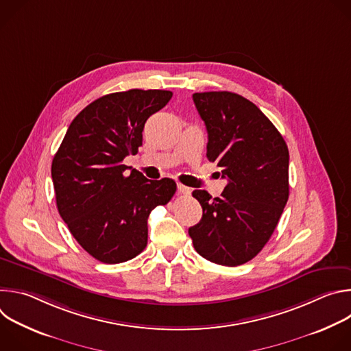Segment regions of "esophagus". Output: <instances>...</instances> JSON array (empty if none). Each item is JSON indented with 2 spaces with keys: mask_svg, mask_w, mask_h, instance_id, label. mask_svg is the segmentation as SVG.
I'll return each instance as SVG.
<instances>
[{
  "mask_svg": "<svg viewBox=\"0 0 351 351\" xmlns=\"http://www.w3.org/2000/svg\"><path fill=\"white\" fill-rule=\"evenodd\" d=\"M178 191H179L180 194L189 195V194L191 193V189H190V187H186V186H183V184H178Z\"/></svg>",
  "mask_w": 351,
  "mask_h": 351,
  "instance_id": "obj_1",
  "label": "esophagus"
}]
</instances>
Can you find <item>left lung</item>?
Instances as JSON below:
<instances>
[{"label":"left lung","mask_w":351,"mask_h":351,"mask_svg":"<svg viewBox=\"0 0 351 351\" xmlns=\"http://www.w3.org/2000/svg\"><path fill=\"white\" fill-rule=\"evenodd\" d=\"M208 133L207 158L228 184L221 197L194 190L203 218L189 229L206 260L236 267L272 236L289 198V149L278 129L247 98L230 91L193 94Z\"/></svg>","instance_id":"8db88e82"}]
</instances>
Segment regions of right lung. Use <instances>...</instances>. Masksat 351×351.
Returning <instances> with one entry per match:
<instances>
[{"label": "right lung", "instance_id": "1", "mask_svg": "<svg viewBox=\"0 0 351 351\" xmlns=\"http://www.w3.org/2000/svg\"><path fill=\"white\" fill-rule=\"evenodd\" d=\"M172 91L132 88L99 97L72 121L54 156L57 207L72 236L95 260L119 264L147 245V219L176 191L175 180H148L122 164L143 144L145 121Z\"/></svg>", "mask_w": 351, "mask_h": 351}]
</instances>
